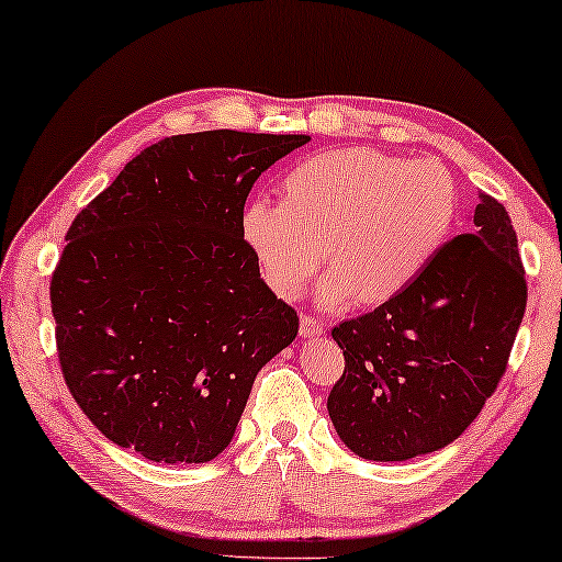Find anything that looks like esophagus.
<instances>
[{
    "label": "esophagus",
    "mask_w": 562,
    "mask_h": 562,
    "mask_svg": "<svg viewBox=\"0 0 562 562\" xmlns=\"http://www.w3.org/2000/svg\"><path fill=\"white\" fill-rule=\"evenodd\" d=\"M299 330H301V336H303V338L321 336V334H324V324H321V321H318V318H314V316L303 314V316H301V326H299Z\"/></svg>",
    "instance_id": "obj_1"
}]
</instances>
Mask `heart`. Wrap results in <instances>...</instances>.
<instances>
[{
    "label": "heart",
    "mask_w": 562,
    "mask_h": 562,
    "mask_svg": "<svg viewBox=\"0 0 562 562\" xmlns=\"http://www.w3.org/2000/svg\"><path fill=\"white\" fill-rule=\"evenodd\" d=\"M279 206L251 201L241 232L269 286L299 299L326 261L318 296L381 306L416 283L453 234L461 191L443 164L373 146L311 156L279 187Z\"/></svg>",
    "instance_id": "heart-1"
}]
</instances>
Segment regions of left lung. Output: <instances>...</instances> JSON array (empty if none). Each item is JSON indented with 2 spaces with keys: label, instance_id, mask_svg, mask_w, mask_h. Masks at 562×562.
Wrapping results in <instances>:
<instances>
[{
  "label": "left lung",
  "instance_id": "obj_1",
  "mask_svg": "<svg viewBox=\"0 0 562 562\" xmlns=\"http://www.w3.org/2000/svg\"><path fill=\"white\" fill-rule=\"evenodd\" d=\"M526 301L508 211L477 191L471 232L401 296L330 330L346 361L328 393L338 438L368 461L453 443L498 389Z\"/></svg>",
  "mask_w": 562,
  "mask_h": 562
}]
</instances>
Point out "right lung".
I'll list each match as a JSON object with an SVG mask.
<instances>
[{
  "instance_id": "obj_1",
  "label": "right lung",
  "mask_w": 562,
  "mask_h": 562,
  "mask_svg": "<svg viewBox=\"0 0 562 562\" xmlns=\"http://www.w3.org/2000/svg\"><path fill=\"white\" fill-rule=\"evenodd\" d=\"M306 134H179L81 209L52 273L61 375L116 446L206 463L232 443L256 373L299 334L241 216L261 171Z\"/></svg>"
}]
</instances>
